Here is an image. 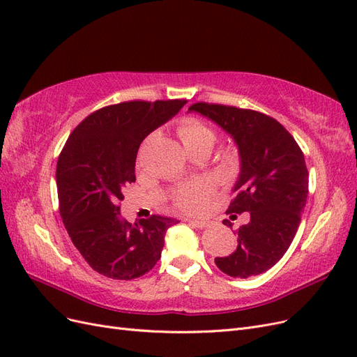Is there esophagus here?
Listing matches in <instances>:
<instances>
[{"mask_svg": "<svg viewBox=\"0 0 357 357\" xmlns=\"http://www.w3.org/2000/svg\"><path fill=\"white\" fill-rule=\"evenodd\" d=\"M186 222H189L190 225H193V226H197V228H207L208 226V222H205V220H198V219H186Z\"/></svg>", "mask_w": 357, "mask_h": 357, "instance_id": "esophagus-1", "label": "esophagus"}]
</instances>
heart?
Segmentation results:
<instances>
[{
	"label": "heart",
	"mask_w": 357,
	"mask_h": 357,
	"mask_svg": "<svg viewBox=\"0 0 357 357\" xmlns=\"http://www.w3.org/2000/svg\"><path fill=\"white\" fill-rule=\"evenodd\" d=\"M178 135L188 150L202 144H210L213 147L215 142V132L210 126L198 121V119H186V121H183L178 126ZM210 193L211 186L208 181L186 183V185L180 186L174 192L172 204L180 211H198L204 207Z\"/></svg>",
	"instance_id": "1"
}]
</instances>
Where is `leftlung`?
<instances>
[{
	"label": "left lung",
	"instance_id": "8db88e82",
	"mask_svg": "<svg viewBox=\"0 0 357 357\" xmlns=\"http://www.w3.org/2000/svg\"><path fill=\"white\" fill-rule=\"evenodd\" d=\"M189 112L208 117L234 138L241 168L226 213L250 215L236 231L235 250L214 262L236 278L262 274L284 256L298 231L308 195L304 153L287 129L264 113L208 102L193 104Z\"/></svg>",
	"mask_w": 357,
	"mask_h": 357
}]
</instances>
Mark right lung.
<instances>
[{
    "instance_id": "1",
    "label": "right lung",
    "mask_w": 357,
    "mask_h": 357,
    "mask_svg": "<svg viewBox=\"0 0 357 357\" xmlns=\"http://www.w3.org/2000/svg\"><path fill=\"white\" fill-rule=\"evenodd\" d=\"M185 100L129 101L93 112L70 134L58 159L59 213L92 269L113 280L142 277L159 261L165 232L177 220L152 215L129 223L119 202L135 181L143 139L174 117Z\"/></svg>"
}]
</instances>
